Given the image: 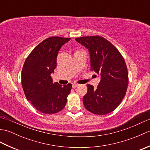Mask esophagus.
<instances>
[{
    "label": "esophagus",
    "instance_id": "1",
    "mask_svg": "<svg viewBox=\"0 0 150 150\" xmlns=\"http://www.w3.org/2000/svg\"><path fill=\"white\" fill-rule=\"evenodd\" d=\"M79 86V84H76V83H74V84H73L72 86H73V88H76L77 87H78Z\"/></svg>",
    "mask_w": 150,
    "mask_h": 150
}]
</instances>
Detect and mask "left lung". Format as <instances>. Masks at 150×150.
Here are the masks:
<instances>
[{
  "instance_id": "8db88e82",
  "label": "left lung",
  "mask_w": 150,
  "mask_h": 150,
  "mask_svg": "<svg viewBox=\"0 0 150 150\" xmlns=\"http://www.w3.org/2000/svg\"><path fill=\"white\" fill-rule=\"evenodd\" d=\"M75 40L88 50L90 69L100 77L97 88L87 84L84 106L94 114L110 113L119 106L128 88V73L125 60L119 50L103 37H82Z\"/></svg>"
}]
</instances>
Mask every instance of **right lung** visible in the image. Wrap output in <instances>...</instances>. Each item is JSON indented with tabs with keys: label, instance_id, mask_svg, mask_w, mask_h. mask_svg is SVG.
<instances>
[{
	"label": "right lung",
	"instance_id": "1",
	"mask_svg": "<svg viewBox=\"0 0 150 150\" xmlns=\"http://www.w3.org/2000/svg\"><path fill=\"white\" fill-rule=\"evenodd\" d=\"M70 38L49 37L35 47L25 60L21 73L28 100L38 111L53 114L65 107L72 85L53 83L51 74L57 67L59 51Z\"/></svg>",
	"mask_w": 150,
	"mask_h": 150
}]
</instances>
